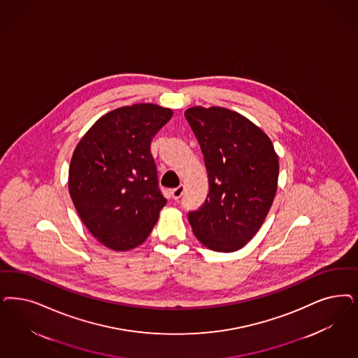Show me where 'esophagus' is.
<instances>
[{"mask_svg":"<svg viewBox=\"0 0 358 358\" xmlns=\"http://www.w3.org/2000/svg\"><path fill=\"white\" fill-rule=\"evenodd\" d=\"M184 192H185V186L181 184V185L172 189V197L174 198V199H178V198L184 194Z\"/></svg>","mask_w":358,"mask_h":358,"instance_id":"1","label":"esophagus"}]
</instances>
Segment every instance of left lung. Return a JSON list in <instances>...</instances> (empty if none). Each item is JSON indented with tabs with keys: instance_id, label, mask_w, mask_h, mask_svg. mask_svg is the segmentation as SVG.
<instances>
[{
	"instance_id": "8db88e82",
	"label": "left lung",
	"mask_w": 358,
	"mask_h": 358,
	"mask_svg": "<svg viewBox=\"0 0 358 358\" xmlns=\"http://www.w3.org/2000/svg\"><path fill=\"white\" fill-rule=\"evenodd\" d=\"M186 120L197 137L209 194L187 218L198 241L233 252L264 222L278 189L279 157L270 137L243 115L223 107H192Z\"/></svg>"
}]
</instances>
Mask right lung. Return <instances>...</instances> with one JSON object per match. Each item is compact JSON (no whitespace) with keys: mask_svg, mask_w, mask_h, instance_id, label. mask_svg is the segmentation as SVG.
Masks as SVG:
<instances>
[{"mask_svg":"<svg viewBox=\"0 0 358 358\" xmlns=\"http://www.w3.org/2000/svg\"><path fill=\"white\" fill-rule=\"evenodd\" d=\"M173 111L152 103L101 116L74 150L69 192L90 233L115 251L140 246L157 222L161 194L150 143Z\"/></svg>","mask_w":358,"mask_h":358,"instance_id":"add662e5","label":"right lung"}]
</instances>
